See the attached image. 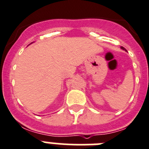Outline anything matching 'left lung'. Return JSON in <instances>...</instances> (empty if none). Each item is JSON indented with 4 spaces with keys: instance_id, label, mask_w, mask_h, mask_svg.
I'll return each instance as SVG.
<instances>
[{
    "instance_id": "1",
    "label": "left lung",
    "mask_w": 149,
    "mask_h": 149,
    "mask_svg": "<svg viewBox=\"0 0 149 149\" xmlns=\"http://www.w3.org/2000/svg\"><path fill=\"white\" fill-rule=\"evenodd\" d=\"M121 49H123V50H125V51H127V50L125 49V48H124V47H122V46H121Z\"/></svg>"
}]
</instances>
